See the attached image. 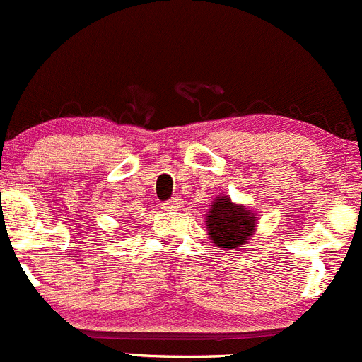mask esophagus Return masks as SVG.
I'll list each match as a JSON object with an SVG mask.
<instances>
[{
	"instance_id": "34e87169",
	"label": "esophagus",
	"mask_w": 362,
	"mask_h": 362,
	"mask_svg": "<svg viewBox=\"0 0 362 362\" xmlns=\"http://www.w3.org/2000/svg\"><path fill=\"white\" fill-rule=\"evenodd\" d=\"M182 204H184L182 197H173L171 200H168L162 204V209H164V211H178V209L182 207Z\"/></svg>"
}]
</instances>
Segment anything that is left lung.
Segmentation results:
<instances>
[{
    "label": "left lung",
    "instance_id": "left-lung-1",
    "mask_svg": "<svg viewBox=\"0 0 362 362\" xmlns=\"http://www.w3.org/2000/svg\"><path fill=\"white\" fill-rule=\"evenodd\" d=\"M209 238L219 248H235L239 252L255 230V214L241 205H234L230 198L219 197L207 214Z\"/></svg>",
    "mask_w": 362,
    "mask_h": 362
}]
</instances>
